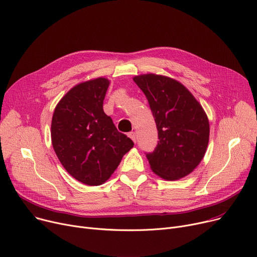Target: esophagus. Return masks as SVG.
<instances>
[{
	"mask_svg": "<svg viewBox=\"0 0 257 257\" xmlns=\"http://www.w3.org/2000/svg\"><path fill=\"white\" fill-rule=\"evenodd\" d=\"M128 136H129V138L134 142V143H136V134H135V132H130L129 134H128Z\"/></svg>",
	"mask_w": 257,
	"mask_h": 257,
	"instance_id": "34e87169",
	"label": "esophagus"
}]
</instances>
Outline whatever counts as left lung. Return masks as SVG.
Returning <instances> with one entry per match:
<instances>
[{"instance_id":"8db88e82","label":"left lung","mask_w":257,"mask_h":257,"mask_svg":"<svg viewBox=\"0 0 257 257\" xmlns=\"http://www.w3.org/2000/svg\"><path fill=\"white\" fill-rule=\"evenodd\" d=\"M133 80L146 95L158 130L155 150L146 153L151 168L165 180L186 177L200 163L209 144L206 112L175 79L144 74Z\"/></svg>"}]
</instances>
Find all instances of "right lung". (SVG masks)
<instances>
[{
  "mask_svg": "<svg viewBox=\"0 0 257 257\" xmlns=\"http://www.w3.org/2000/svg\"><path fill=\"white\" fill-rule=\"evenodd\" d=\"M108 85L102 77L75 85L61 99L51 121V142L60 162L90 186L108 180L134 146L103 110Z\"/></svg>",
  "mask_w": 257,
  "mask_h": 257,
  "instance_id": "1",
  "label": "right lung"
}]
</instances>
